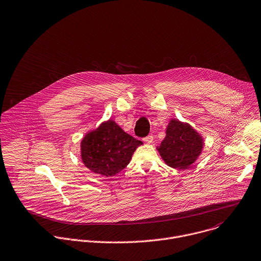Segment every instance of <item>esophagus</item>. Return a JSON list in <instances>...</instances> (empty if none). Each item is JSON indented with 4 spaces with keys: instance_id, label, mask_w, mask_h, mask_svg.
I'll list each match as a JSON object with an SVG mask.
<instances>
[{
    "instance_id": "34e87169",
    "label": "esophagus",
    "mask_w": 261,
    "mask_h": 261,
    "mask_svg": "<svg viewBox=\"0 0 261 261\" xmlns=\"http://www.w3.org/2000/svg\"><path fill=\"white\" fill-rule=\"evenodd\" d=\"M143 140H144V142H145V143L150 144V143L152 142V140H153V137H152V135H148V136H146Z\"/></svg>"
}]
</instances>
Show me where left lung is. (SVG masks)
<instances>
[{
	"mask_svg": "<svg viewBox=\"0 0 261 261\" xmlns=\"http://www.w3.org/2000/svg\"><path fill=\"white\" fill-rule=\"evenodd\" d=\"M165 133L156 146L165 164L174 169H189L202 153L204 137L191 124L175 118L169 121Z\"/></svg>",
	"mask_w": 261,
	"mask_h": 261,
	"instance_id": "obj_1",
	"label": "left lung"
}]
</instances>
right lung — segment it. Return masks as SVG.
<instances>
[{"mask_svg": "<svg viewBox=\"0 0 261 261\" xmlns=\"http://www.w3.org/2000/svg\"><path fill=\"white\" fill-rule=\"evenodd\" d=\"M142 141L126 133L114 120L103 121L81 140L83 164L95 174L112 177L130 163Z\"/></svg>", "mask_w": 261, "mask_h": 261, "instance_id": "right-lung-1", "label": "right lung"}]
</instances>
